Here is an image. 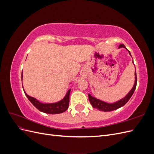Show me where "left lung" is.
<instances>
[{
	"instance_id": "8db88e82",
	"label": "left lung",
	"mask_w": 154,
	"mask_h": 154,
	"mask_svg": "<svg viewBox=\"0 0 154 154\" xmlns=\"http://www.w3.org/2000/svg\"><path fill=\"white\" fill-rule=\"evenodd\" d=\"M124 48L125 49H127L123 44L119 45V48ZM128 53L131 56V54H130L129 51H128ZM133 63H134V61H133ZM136 85H137V76H136V72L135 71V82H134V86L128 94L122 100H120L118 101H116L112 103H106V102L103 101H101L100 100L96 98V97L92 96L90 94H88V100H89L90 103L92 105L93 108L96 109L100 111H104V112L112 111L124 106L126 103H127L128 100L130 99V97H131V96L134 94L135 89H136Z\"/></svg>"
}]
</instances>
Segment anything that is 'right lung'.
<instances>
[{
    "instance_id": "1",
    "label": "right lung",
    "mask_w": 154,
    "mask_h": 154,
    "mask_svg": "<svg viewBox=\"0 0 154 154\" xmlns=\"http://www.w3.org/2000/svg\"><path fill=\"white\" fill-rule=\"evenodd\" d=\"M22 77H23V75H22ZM23 89H24V88H23ZM71 89H69L67 91L66 95L65 96V97L62 100L57 102V103H41V102H40L38 100H37L36 98H35V97L27 95L25 91H24V92L27 98H28V100L30 101L31 103L37 109L44 113L50 114H60V113L64 112L65 111H66L67 110L69 107V95H70V92H71Z\"/></svg>"
}]
</instances>
